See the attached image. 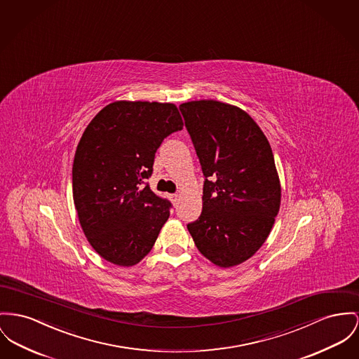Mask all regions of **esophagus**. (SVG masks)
<instances>
[{"label":"esophagus","instance_id":"obj_1","mask_svg":"<svg viewBox=\"0 0 359 359\" xmlns=\"http://www.w3.org/2000/svg\"><path fill=\"white\" fill-rule=\"evenodd\" d=\"M168 198H170V201H171L174 205H177L178 201H180V194H170Z\"/></svg>","mask_w":359,"mask_h":359}]
</instances>
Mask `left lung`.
I'll list each match as a JSON object with an SVG mask.
<instances>
[{
	"label": "left lung",
	"instance_id": "obj_1",
	"mask_svg": "<svg viewBox=\"0 0 359 359\" xmlns=\"http://www.w3.org/2000/svg\"><path fill=\"white\" fill-rule=\"evenodd\" d=\"M203 174V211L188 224L211 263L230 268L250 259L268 238L282 188L263 130L237 106L214 99L182 103Z\"/></svg>",
	"mask_w": 359,
	"mask_h": 359
}]
</instances>
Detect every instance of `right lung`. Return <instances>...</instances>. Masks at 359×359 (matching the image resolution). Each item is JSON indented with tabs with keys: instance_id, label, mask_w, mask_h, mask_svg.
Listing matches in <instances>:
<instances>
[{
	"instance_id": "obj_1",
	"label": "right lung",
	"mask_w": 359,
	"mask_h": 359,
	"mask_svg": "<svg viewBox=\"0 0 359 359\" xmlns=\"http://www.w3.org/2000/svg\"><path fill=\"white\" fill-rule=\"evenodd\" d=\"M182 126L172 103L117 100L86 128L73 161V201L90 245L109 263H140L168 222L171 204L143 184L156 149Z\"/></svg>"
}]
</instances>
